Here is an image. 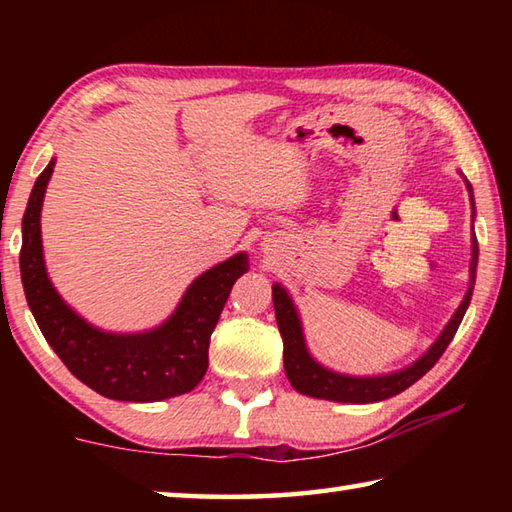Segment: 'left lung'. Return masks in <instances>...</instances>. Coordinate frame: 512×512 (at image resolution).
Masks as SVG:
<instances>
[{
	"label": "left lung",
	"instance_id": "1",
	"mask_svg": "<svg viewBox=\"0 0 512 512\" xmlns=\"http://www.w3.org/2000/svg\"><path fill=\"white\" fill-rule=\"evenodd\" d=\"M467 189L472 192L470 183ZM476 262H479V244H476V237H472V262H470V289H467L461 307L456 309L454 318L449 320L443 334L438 336V341L431 345L427 354L413 363V366L404 368L400 372H393V375L384 377H348L339 375V372H332L320 366L314 359L309 357L305 348V336H302L300 318L296 314V307L289 298V293L284 291L280 284H273V307H275V318L277 327H280L282 343H284V370H287V377L291 386L296 388L298 393L318 397V400H332V402H348V404H370V402H381L388 400L397 393H402L415 384L422 375L436 366V361L443 357L447 345L452 343L458 325L467 311L474 289V275H476Z\"/></svg>",
	"mask_w": 512,
	"mask_h": 512
}]
</instances>
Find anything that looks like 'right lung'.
<instances>
[{"mask_svg": "<svg viewBox=\"0 0 512 512\" xmlns=\"http://www.w3.org/2000/svg\"><path fill=\"white\" fill-rule=\"evenodd\" d=\"M54 162L40 173L22 219L20 273L42 336L76 379L103 397L158 402L189 393L207 370V348L232 284L248 271L246 253L196 277L167 323L144 334H106L85 323L51 287L40 241V210Z\"/></svg>", "mask_w": 512, "mask_h": 512, "instance_id": "obj_1", "label": "right lung"}]
</instances>
